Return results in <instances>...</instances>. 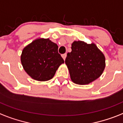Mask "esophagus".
<instances>
[{
  "instance_id": "1",
  "label": "esophagus",
  "mask_w": 123,
  "mask_h": 123,
  "mask_svg": "<svg viewBox=\"0 0 123 123\" xmlns=\"http://www.w3.org/2000/svg\"><path fill=\"white\" fill-rule=\"evenodd\" d=\"M66 55H67L66 54H64L62 55V57L63 58L64 60L66 59Z\"/></svg>"
}]
</instances>
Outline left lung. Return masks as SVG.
Masks as SVG:
<instances>
[{
  "instance_id": "1",
  "label": "left lung",
  "mask_w": 123,
  "mask_h": 123,
  "mask_svg": "<svg viewBox=\"0 0 123 123\" xmlns=\"http://www.w3.org/2000/svg\"><path fill=\"white\" fill-rule=\"evenodd\" d=\"M71 52L67 54V65L72 81L88 85L101 76L105 67V58L94 43L74 41Z\"/></svg>"
}]
</instances>
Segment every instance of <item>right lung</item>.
Segmentation results:
<instances>
[{"label": "right lung", "instance_id": "add662e5", "mask_svg": "<svg viewBox=\"0 0 123 123\" xmlns=\"http://www.w3.org/2000/svg\"><path fill=\"white\" fill-rule=\"evenodd\" d=\"M21 62L28 74L35 80L45 81L52 78L60 65L64 62L58 53V46L49 38L33 40L24 48Z\"/></svg>", "mask_w": 123, "mask_h": 123}]
</instances>
